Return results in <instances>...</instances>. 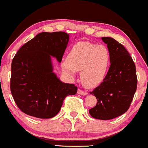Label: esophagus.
<instances>
[{
  "label": "esophagus",
  "instance_id": "obj_1",
  "mask_svg": "<svg viewBox=\"0 0 148 148\" xmlns=\"http://www.w3.org/2000/svg\"><path fill=\"white\" fill-rule=\"evenodd\" d=\"M77 93L79 94V95H87V92L84 91V90H81V89H78Z\"/></svg>",
  "mask_w": 148,
  "mask_h": 148
}]
</instances>
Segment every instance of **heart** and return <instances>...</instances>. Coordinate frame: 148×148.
<instances>
[{"instance_id": "heart-1", "label": "heart", "mask_w": 148, "mask_h": 148, "mask_svg": "<svg viewBox=\"0 0 148 148\" xmlns=\"http://www.w3.org/2000/svg\"><path fill=\"white\" fill-rule=\"evenodd\" d=\"M111 54L104 45L79 42L71 48L67 58L62 63L64 72L74 75L81 71V80L88 88L99 85L105 79L110 67Z\"/></svg>"}]
</instances>
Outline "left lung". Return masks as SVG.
I'll return each mask as SVG.
<instances>
[{"instance_id":"1","label":"left lung","mask_w":148,"mask_h":148,"mask_svg":"<svg viewBox=\"0 0 148 148\" xmlns=\"http://www.w3.org/2000/svg\"><path fill=\"white\" fill-rule=\"evenodd\" d=\"M111 54L110 66L103 82L90 92L98 103L89 110L92 117L109 120L129 110L137 88L136 69L124 45L111 37H102Z\"/></svg>"}]
</instances>
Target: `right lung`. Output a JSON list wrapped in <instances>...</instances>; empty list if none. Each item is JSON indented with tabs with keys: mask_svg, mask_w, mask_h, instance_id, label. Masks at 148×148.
Returning <instances> with one entry per match:
<instances>
[{
	"mask_svg": "<svg viewBox=\"0 0 148 148\" xmlns=\"http://www.w3.org/2000/svg\"><path fill=\"white\" fill-rule=\"evenodd\" d=\"M69 39L65 32H42L22 45L14 56L10 90L24 113L50 119L59 112L67 95L77 94V86L58 79L51 62L53 57L61 62Z\"/></svg>",
	"mask_w": 148,
	"mask_h": 148,
	"instance_id": "obj_1",
	"label": "right lung"
}]
</instances>
